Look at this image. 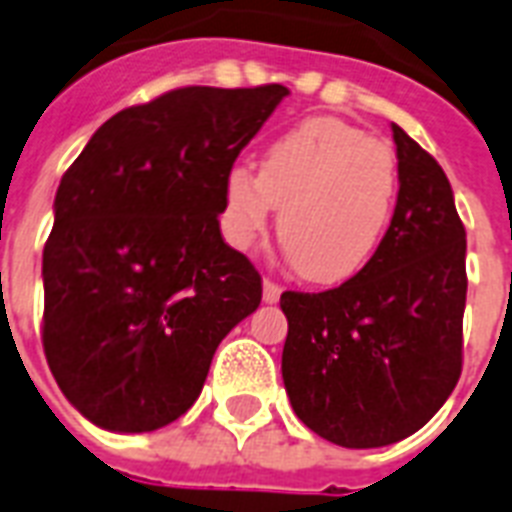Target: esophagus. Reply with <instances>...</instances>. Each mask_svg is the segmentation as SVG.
<instances>
[{
    "label": "esophagus",
    "mask_w": 512,
    "mask_h": 512,
    "mask_svg": "<svg viewBox=\"0 0 512 512\" xmlns=\"http://www.w3.org/2000/svg\"><path fill=\"white\" fill-rule=\"evenodd\" d=\"M279 297H281V287L276 284V281L271 279H265L263 281V300L265 303H279Z\"/></svg>",
    "instance_id": "obj_1"
}]
</instances>
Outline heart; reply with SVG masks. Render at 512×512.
I'll return each instance as SVG.
<instances>
[{"label":"heart","mask_w":512,"mask_h":512,"mask_svg":"<svg viewBox=\"0 0 512 512\" xmlns=\"http://www.w3.org/2000/svg\"><path fill=\"white\" fill-rule=\"evenodd\" d=\"M398 193L388 143L332 116L305 119L260 159L225 180V233L249 247L281 207L279 239L295 271L313 284L356 276L388 233Z\"/></svg>","instance_id":"obj_1"}]
</instances>
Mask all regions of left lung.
Instances as JSON below:
<instances>
[{
    "instance_id": "1",
    "label": "left lung",
    "mask_w": 512,
    "mask_h": 512,
    "mask_svg": "<svg viewBox=\"0 0 512 512\" xmlns=\"http://www.w3.org/2000/svg\"><path fill=\"white\" fill-rule=\"evenodd\" d=\"M393 140L398 199L380 249L340 287L281 295L292 409L348 449L417 433L462 372L465 225L436 159L398 124Z\"/></svg>"
}]
</instances>
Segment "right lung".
I'll list each match as a JSON object with an SVG mask.
<instances>
[{
    "label": "right lung",
    "mask_w": 512,
    "mask_h": 512,
    "mask_svg": "<svg viewBox=\"0 0 512 512\" xmlns=\"http://www.w3.org/2000/svg\"><path fill=\"white\" fill-rule=\"evenodd\" d=\"M281 84L180 87L111 116L63 175L42 255V345L98 428L148 433L199 398L263 281L223 241L225 180Z\"/></svg>",
    "instance_id": "right-lung-1"
}]
</instances>
